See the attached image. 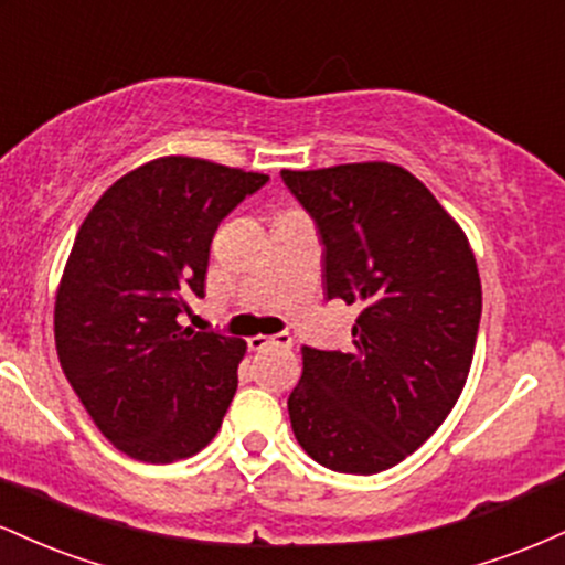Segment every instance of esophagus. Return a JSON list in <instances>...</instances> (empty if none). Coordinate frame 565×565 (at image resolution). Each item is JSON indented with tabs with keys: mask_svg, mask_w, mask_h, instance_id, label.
I'll use <instances>...</instances> for the list:
<instances>
[{
	"mask_svg": "<svg viewBox=\"0 0 565 565\" xmlns=\"http://www.w3.org/2000/svg\"><path fill=\"white\" fill-rule=\"evenodd\" d=\"M249 350H268V348H291V334L289 332H278V334H255L249 337Z\"/></svg>",
	"mask_w": 565,
	"mask_h": 565,
	"instance_id": "obj_1",
	"label": "esophagus"
}]
</instances>
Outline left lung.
<instances>
[{
  "label": "left lung",
  "mask_w": 565,
  "mask_h": 565,
  "mask_svg": "<svg viewBox=\"0 0 565 565\" xmlns=\"http://www.w3.org/2000/svg\"><path fill=\"white\" fill-rule=\"evenodd\" d=\"M319 228L327 297L359 305L353 348L302 345L287 406L323 468L374 476L417 451L468 380L481 278L462 228L387 161L281 172Z\"/></svg>",
  "instance_id": "left-lung-1"
}]
</instances>
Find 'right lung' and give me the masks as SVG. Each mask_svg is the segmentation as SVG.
<instances>
[{
  "mask_svg": "<svg viewBox=\"0 0 565 565\" xmlns=\"http://www.w3.org/2000/svg\"><path fill=\"white\" fill-rule=\"evenodd\" d=\"M268 174L204 159L148 161L76 233L55 302L63 372L116 449L167 465L204 449L238 387L246 342L178 323L204 297L217 225Z\"/></svg>",
  "mask_w": 565,
  "mask_h": 565,
  "instance_id": "obj_1",
  "label": "right lung"
}]
</instances>
